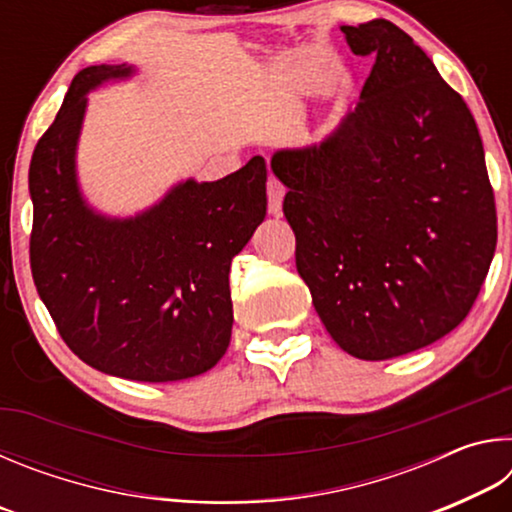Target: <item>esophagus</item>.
<instances>
[{
    "label": "esophagus",
    "mask_w": 512,
    "mask_h": 512,
    "mask_svg": "<svg viewBox=\"0 0 512 512\" xmlns=\"http://www.w3.org/2000/svg\"><path fill=\"white\" fill-rule=\"evenodd\" d=\"M284 185L277 178H268L266 194H268V214L280 216L282 214V201H284Z\"/></svg>",
    "instance_id": "esophagus-1"
}]
</instances>
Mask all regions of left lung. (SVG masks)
Wrapping results in <instances>:
<instances>
[{
    "label": "left lung",
    "mask_w": 512,
    "mask_h": 512,
    "mask_svg": "<svg viewBox=\"0 0 512 512\" xmlns=\"http://www.w3.org/2000/svg\"><path fill=\"white\" fill-rule=\"evenodd\" d=\"M372 56L357 108L325 142L277 151L296 266L332 339L357 359L402 357L470 314L497 246L479 128L409 33L341 27Z\"/></svg>",
    "instance_id": "obj_1"
}]
</instances>
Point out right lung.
Returning a JSON list of instances; mask_svg holds the SVG:
<instances>
[{
  "label": "right lung",
  "instance_id": "obj_1",
  "mask_svg": "<svg viewBox=\"0 0 512 512\" xmlns=\"http://www.w3.org/2000/svg\"><path fill=\"white\" fill-rule=\"evenodd\" d=\"M131 72L85 67L36 144L31 273L81 361L133 381H178L210 370L228 350L230 262L266 216V162L255 155L216 183L187 180L135 219L94 214L74 173L85 92Z\"/></svg>",
  "mask_w": 512,
  "mask_h": 512
}]
</instances>
